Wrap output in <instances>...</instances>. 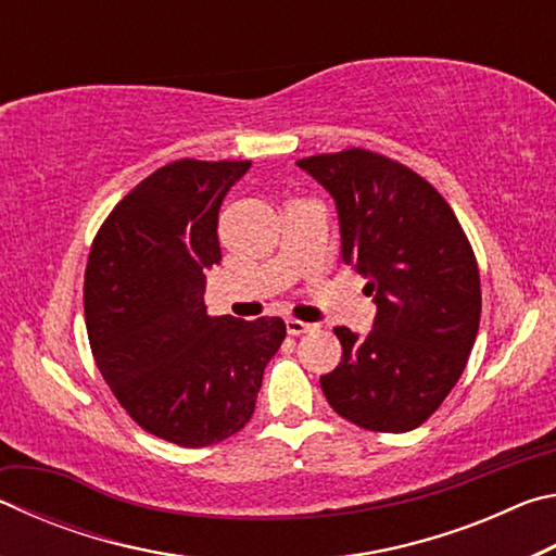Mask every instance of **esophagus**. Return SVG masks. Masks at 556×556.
Masks as SVG:
<instances>
[{"label":"esophagus","mask_w":556,"mask_h":556,"mask_svg":"<svg viewBox=\"0 0 556 556\" xmlns=\"http://www.w3.org/2000/svg\"><path fill=\"white\" fill-rule=\"evenodd\" d=\"M314 324H306V321H299V318H287V333L289 336H301V333H308L314 331Z\"/></svg>","instance_id":"esophagus-1"}]
</instances>
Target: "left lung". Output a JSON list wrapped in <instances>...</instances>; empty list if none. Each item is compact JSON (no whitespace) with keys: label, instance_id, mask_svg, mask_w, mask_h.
Masks as SVG:
<instances>
[{"label":"left lung","instance_id":"8db88e82","mask_svg":"<svg viewBox=\"0 0 556 556\" xmlns=\"http://www.w3.org/2000/svg\"><path fill=\"white\" fill-rule=\"evenodd\" d=\"M299 168L336 203L341 257L368 279L372 331L338 326V368L321 390L343 419L417 429L454 390L481 321V277L451 205L412 168L365 149L306 156Z\"/></svg>","mask_w":556,"mask_h":556}]
</instances>
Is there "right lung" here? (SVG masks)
Instances as JSON below:
<instances>
[{
    "label": "right lung",
    "instance_id": "right-lung-1",
    "mask_svg": "<svg viewBox=\"0 0 556 556\" xmlns=\"http://www.w3.org/2000/svg\"><path fill=\"white\" fill-rule=\"evenodd\" d=\"M252 162L184 159L122 199L92 242L86 326L102 378L139 427L199 448L255 412L281 318L208 316L205 271L220 265L218 213Z\"/></svg>",
    "mask_w": 556,
    "mask_h": 556
}]
</instances>
